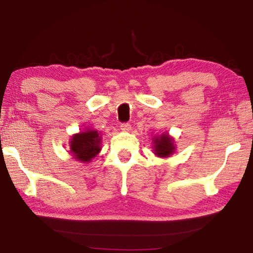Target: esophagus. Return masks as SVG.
<instances>
[{"mask_svg": "<svg viewBox=\"0 0 253 253\" xmlns=\"http://www.w3.org/2000/svg\"><path fill=\"white\" fill-rule=\"evenodd\" d=\"M130 124L128 123H122L121 124V129L124 131H129L130 130Z\"/></svg>", "mask_w": 253, "mask_h": 253, "instance_id": "esophagus-1", "label": "esophagus"}]
</instances>
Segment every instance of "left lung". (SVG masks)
I'll return each instance as SVG.
<instances>
[{
	"label": "left lung",
	"mask_w": 253,
	"mask_h": 253,
	"mask_svg": "<svg viewBox=\"0 0 253 253\" xmlns=\"http://www.w3.org/2000/svg\"><path fill=\"white\" fill-rule=\"evenodd\" d=\"M154 144H155V154L160 157H166L170 155L174 152L175 146L174 142L169 138V135H162L161 137H157L154 140Z\"/></svg>",
	"instance_id": "obj_1"
}]
</instances>
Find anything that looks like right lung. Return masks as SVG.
Instances as JSON below:
<instances>
[{"instance_id":"right-lung-1","label":"right lung","mask_w":253,"mask_h":253,"mask_svg":"<svg viewBox=\"0 0 253 253\" xmlns=\"http://www.w3.org/2000/svg\"><path fill=\"white\" fill-rule=\"evenodd\" d=\"M71 153L76 160L90 162L100 152V137L97 130H87L72 137Z\"/></svg>"}]
</instances>
